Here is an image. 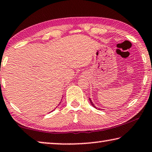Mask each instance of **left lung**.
I'll return each mask as SVG.
<instances>
[{
    "mask_svg": "<svg viewBox=\"0 0 152 152\" xmlns=\"http://www.w3.org/2000/svg\"><path fill=\"white\" fill-rule=\"evenodd\" d=\"M89 101H90V102H91V105H93V106L94 107H95V108H97V107H96L95 106V105H94V103L92 102V101H91V99L90 98H89Z\"/></svg>",
    "mask_w": 152,
    "mask_h": 152,
    "instance_id": "8db88e82",
    "label": "left lung"
}]
</instances>
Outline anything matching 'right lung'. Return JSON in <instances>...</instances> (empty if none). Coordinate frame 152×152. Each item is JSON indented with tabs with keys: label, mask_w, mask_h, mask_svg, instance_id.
<instances>
[{
	"label": "right lung",
	"mask_w": 152,
	"mask_h": 152,
	"mask_svg": "<svg viewBox=\"0 0 152 152\" xmlns=\"http://www.w3.org/2000/svg\"><path fill=\"white\" fill-rule=\"evenodd\" d=\"M60 103H61V102H60Z\"/></svg>",
	"instance_id": "obj_1"
}]
</instances>
